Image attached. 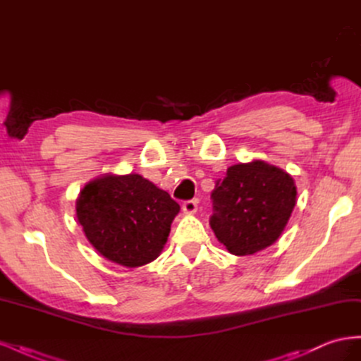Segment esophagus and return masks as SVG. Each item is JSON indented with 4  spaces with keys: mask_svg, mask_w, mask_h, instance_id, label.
I'll use <instances>...</instances> for the list:
<instances>
[{
    "mask_svg": "<svg viewBox=\"0 0 361 361\" xmlns=\"http://www.w3.org/2000/svg\"><path fill=\"white\" fill-rule=\"evenodd\" d=\"M182 209H183V212H187V214H194L195 211H197V202H195V200H185L182 203Z\"/></svg>",
    "mask_w": 361,
    "mask_h": 361,
    "instance_id": "1",
    "label": "esophagus"
}]
</instances>
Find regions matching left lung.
Instances as JSON below:
<instances>
[{"label": "left lung", "mask_w": 361, "mask_h": 361, "mask_svg": "<svg viewBox=\"0 0 361 361\" xmlns=\"http://www.w3.org/2000/svg\"><path fill=\"white\" fill-rule=\"evenodd\" d=\"M209 224L218 241L235 256L267 248L285 228L297 200L286 171L264 161L236 164L211 192Z\"/></svg>", "instance_id": "obj_1"}]
</instances>
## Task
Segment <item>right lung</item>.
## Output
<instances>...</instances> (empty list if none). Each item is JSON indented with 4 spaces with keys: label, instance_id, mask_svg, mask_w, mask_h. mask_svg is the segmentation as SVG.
<instances>
[{
    "label": "right lung",
    "instance_id": "1",
    "mask_svg": "<svg viewBox=\"0 0 361 361\" xmlns=\"http://www.w3.org/2000/svg\"><path fill=\"white\" fill-rule=\"evenodd\" d=\"M178 212L169 192L135 173L96 179L76 202L87 239L104 257L128 268L158 257Z\"/></svg>",
    "mask_w": 361,
    "mask_h": 361
}]
</instances>
